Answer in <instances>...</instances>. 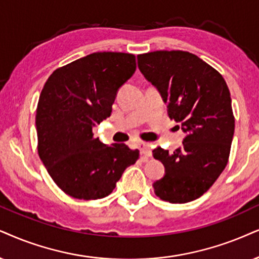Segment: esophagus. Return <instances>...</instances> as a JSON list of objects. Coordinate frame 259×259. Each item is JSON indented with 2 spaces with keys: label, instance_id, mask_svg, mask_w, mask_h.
<instances>
[{
  "label": "esophagus",
  "instance_id": "esophagus-1",
  "mask_svg": "<svg viewBox=\"0 0 259 259\" xmlns=\"http://www.w3.org/2000/svg\"><path fill=\"white\" fill-rule=\"evenodd\" d=\"M139 148H140L141 155H143V156L152 155V150H150V146L148 145V143H140Z\"/></svg>",
  "mask_w": 259,
  "mask_h": 259
}]
</instances>
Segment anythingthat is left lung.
Here are the masks:
<instances>
[{
	"label": "left lung",
	"mask_w": 259,
	"mask_h": 259,
	"mask_svg": "<svg viewBox=\"0 0 259 259\" xmlns=\"http://www.w3.org/2000/svg\"><path fill=\"white\" fill-rule=\"evenodd\" d=\"M141 73L167 104L168 116L186 136L173 153L156 147L165 166L155 195L169 203L201 197L228 162L234 135L231 93L222 75L188 51H154L137 56ZM179 127V125H178Z\"/></svg>",
	"instance_id": "8db88e82"
}]
</instances>
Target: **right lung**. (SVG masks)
<instances>
[{"instance_id": "obj_1", "label": "right lung", "mask_w": 259, "mask_h": 259, "mask_svg": "<svg viewBox=\"0 0 259 259\" xmlns=\"http://www.w3.org/2000/svg\"><path fill=\"white\" fill-rule=\"evenodd\" d=\"M135 70L132 54L94 52L56 69L45 82L35 114L38 154L71 197H106L139 159L137 149L106 146L92 133L110 117L117 92Z\"/></svg>"}]
</instances>
